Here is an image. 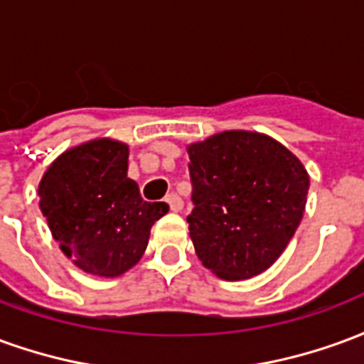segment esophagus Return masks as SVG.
I'll use <instances>...</instances> for the list:
<instances>
[{
	"mask_svg": "<svg viewBox=\"0 0 364 364\" xmlns=\"http://www.w3.org/2000/svg\"><path fill=\"white\" fill-rule=\"evenodd\" d=\"M166 203L169 205V210H171V213H179L183 208V198L179 197V195H175V193L167 195Z\"/></svg>",
	"mask_w": 364,
	"mask_h": 364,
	"instance_id": "1",
	"label": "esophagus"
}]
</instances>
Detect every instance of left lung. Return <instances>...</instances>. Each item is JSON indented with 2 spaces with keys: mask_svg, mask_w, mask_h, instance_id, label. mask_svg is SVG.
Instances as JSON below:
<instances>
[{
  "mask_svg": "<svg viewBox=\"0 0 364 364\" xmlns=\"http://www.w3.org/2000/svg\"><path fill=\"white\" fill-rule=\"evenodd\" d=\"M197 257L224 281L267 271L302 220L310 177L300 159L259 132L226 130L191 144Z\"/></svg>",
  "mask_w": 364,
  "mask_h": 364,
  "instance_id": "left-lung-1",
  "label": "left lung"
}]
</instances>
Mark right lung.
I'll use <instances>...</instances> for the list:
<instances>
[{
	"label": "right lung",
	"mask_w": 364,
	"mask_h": 364,
	"mask_svg": "<svg viewBox=\"0 0 364 364\" xmlns=\"http://www.w3.org/2000/svg\"><path fill=\"white\" fill-rule=\"evenodd\" d=\"M128 171V146L97 138L54 159L38 185L41 210L75 267L119 277L146 252L166 203H148Z\"/></svg>",
	"instance_id": "add662e5"
}]
</instances>
